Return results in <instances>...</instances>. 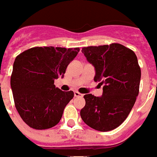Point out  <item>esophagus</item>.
<instances>
[{"instance_id":"esophagus-1","label":"esophagus","mask_w":157,"mask_h":157,"mask_svg":"<svg viewBox=\"0 0 157 157\" xmlns=\"http://www.w3.org/2000/svg\"><path fill=\"white\" fill-rule=\"evenodd\" d=\"M74 94H75V97H82L83 96V94H80V93L78 92V91H75Z\"/></svg>"}]
</instances>
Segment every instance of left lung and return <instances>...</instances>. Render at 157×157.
Listing matches in <instances>:
<instances>
[{"label": "left lung", "instance_id": "left-lung-1", "mask_svg": "<svg viewBox=\"0 0 157 157\" xmlns=\"http://www.w3.org/2000/svg\"><path fill=\"white\" fill-rule=\"evenodd\" d=\"M82 52L94 67V80L103 85L101 96L84 95L82 120L95 130H113L126 120L139 94L141 71L136 55L118 43L84 47Z\"/></svg>", "mask_w": 157, "mask_h": 157}]
</instances>
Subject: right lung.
<instances>
[{
  "instance_id": "1",
  "label": "right lung",
  "mask_w": 157,
  "mask_h": 157,
  "mask_svg": "<svg viewBox=\"0 0 157 157\" xmlns=\"http://www.w3.org/2000/svg\"><path fill=\"white\" fill-rule=\"evenodd\" d=\"M78 51L79 48L33 47L16 58L10 85L15 107L30 128L48 129L59 123L74 92L55 87L54 79L64 77Z\"/></svg>"
}]
</instances>
